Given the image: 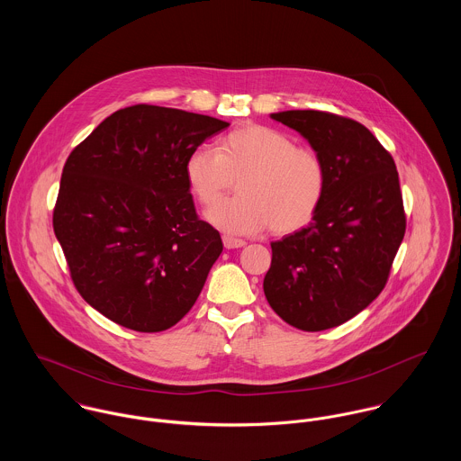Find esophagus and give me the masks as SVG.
Wrapping results in <instances>:
<instances>
[{"mask_svg":"<svg viewBox=\"0 0 461 461\" xmlns=\"http://www.w3.org/2000/svg\"><path fill=\"white\" fill-rule=\"evenodd\" d=\"M247 245V241H243V240H238V238H232V236H223V247L225 249H241V247H245Z\"/></svg>","mask_w":461,"mask_h":461,"instance_id":"34e87169","label":"esophagus"}]
</instances>
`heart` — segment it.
<instances>
[{
    "mask_svg": "<svg viewBox=\"0 0 461 461\" xmlns=\"http://www.w3.org/2000/svg\"><path fill=\"white\" fill-rule=\"evenodd\" d=\"M185 176L202 205L214 203L238 179L240 195L205 212L209 223L232 234H258L269 225L275 234L296 232L314 218L327 190V168L320 154L296 147L289 134L261 124L227 132L216 150L194 149Z\"/></svg>",
    "mask_w": 461,
    "mask_h": 461,
    "instance_id": "heart-1",
    "label": "heart"
}]
</instances>
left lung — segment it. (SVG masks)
Instances as JSON below:
<instances>
[{
    "label": "left lung",
    "mask_w": 461,
    "mask_h": 461,
    "mask_svg": "<svg viewBox=\"0 0 461 461\" xmlns=\"http://www.w3.org/2000/svg\"><path fill=\"white\" fill-rule=\"evenodd\" d=\"M269 117L320 154L327 190L309 227L271 243L264 294L294 329H333L362 312L387 284L406 229L394 159L357 121L318 110Z\"/></svg>",
    "instance_id": "obj_1"
}]
</instances>
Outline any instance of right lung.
Masks as SVG:
<instances>
[{
	"label": "right lung",
	"mask_w": 461,
	"mask_h": 461,
	"mask_svg": "<svg viewBox=\"0 0 461 461\" xmlns=\"http://www.w3.org/2000/svg\"><path fill=\"white\" fill-rule=\"evenodd\" d=\"M227 126L136 104L104 119L67 158L55 236L77 293L113 323L163 331L197 302L223 243L198 220L185 163Z\"/></svg>",
	"instance_id": "obj_1"
}]
</instances>
